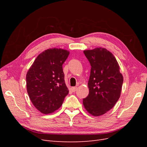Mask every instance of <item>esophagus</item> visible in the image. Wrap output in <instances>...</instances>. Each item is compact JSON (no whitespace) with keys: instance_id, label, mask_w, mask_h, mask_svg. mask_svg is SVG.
Returning a JSON list of instances; mask_svg holds the SVG:
<instances>
[{"instance_id":"34e87169","label":"esophagus","mask_w":147,"mask_h":147,"mask_svg":"<svg viewBox=\"0 0 147 147\" xmlns=\"http://www.w3.org/2000/svg\"><path fill=\"white\" fill-rule=\"evenodd\" d=\"M71 90H72V92H75L77 90V87H72V88H71Z\"/></svg>"}]
</instances>
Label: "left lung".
<instances>
[{
    "instance_id": "1",
    "label": "left lung",
    "mask_w": 147,
    "mask_h": 147,
    "mask_svg": "<svg viewBox=\"0 0 147 147\" xmlns=\"http://www.w3.org/2000/svg\"><path fill=\"white\" fill-rule=\"evenodd\" d=\"M83 53L91 69L88 83L90 92L83 104L89 113L99 117L112 109L118 100L123 77L116 58L106 48H96Z\"/></svg>"
}]
</instances>
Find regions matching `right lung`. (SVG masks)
I'll return each mask as SVG.
<instances>
[{
  "label": "right lung",
  "mask_w": 147,
  "mask_h": 147,
  "mask_svg": "<svg viewBox=\"0 0 147 147\" xmlns=\"http://www.w3.org/2000/svg\"><path fill=\"white\" fill-rule=\"evenodd\" d=\"M69 53L64 49H48L37 57L26 74L29 98L43 114L53 113L60 108L68 94L63 64Z\"/></svg>",
  "instance_id": "add662e5"
}]
</instances>
